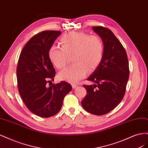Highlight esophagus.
Here are the masks:
<instances>
[{"mask_svg":"<svg viewBox=\"0 0 148 148\" xmlns=\"http://www.w3.org/2000/svg\"><path fill=\"white\" fill-rule=\"evenodd\" d=\"M71 86H72V88H75L76 87H77V84H71Z\"/></svg>","mask_w":148,"mask_h":148,"instance_id":"34e87169","label":"esophagus"}]
</instances>
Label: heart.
<instances>
[{"label": "heart", "mask_w": 148, "mask_h": 148, "mask_svg": "<svg viewBox=\"0 0 148 148\" xmlns=\"http://www.w3.org/2000/svg\"><path fill=\"white\" fill-rule=\"evenodd\" d=\"M60 41L62 48L52 46L49 49V59L58 69L65 68L71 56L74 64L59 73V79L77 83L87 75L88 71L95 70L101 64L104 46L98 36L70 32L62 36Z\"/></svg>", "instance_id": "1"}]
</instances>
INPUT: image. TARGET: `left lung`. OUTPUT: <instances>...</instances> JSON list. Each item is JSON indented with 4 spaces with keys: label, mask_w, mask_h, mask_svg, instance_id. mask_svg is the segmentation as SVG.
I'll return each instance as SVG.
<instances>
[{
    "label": "left lung",
    "mask_w": 148,
    "mask_h": 148,
    "mask_svg": "<svg viewBox=\"0 0 148 148\" xmlns=\"http://www.w3.org/2000/svg\"><path fill=\"white\" fill-rule=\"evenodd\" d=\"M104 43V52L99 65L87 78L93 85H83L87 91L82 101L89 113L102 115L112 110L122 100L129 78L127 52L114 34L103 26H93Z\"/></svg>",
    "instance_id": "1"
}]
</instances>
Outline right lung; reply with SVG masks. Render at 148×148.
<instances>
[{
	"instance_id": "add662e5",
	"label": "right lung",
	"mask_w": 148,
	"mask_h": 148,
	"mask_svg": "<svg viewBox=\"0 0 148 148\" xmlns=\"http://www.w3.org/2000/svg\"><path fill=\"white\" fill-rule=\"evenodd\" d=\"M59 31H44L31 38L20 53L16 68L18 89L27 108L39 117L48 118L59 112L64 98L72 88L62 81L47 86L56 70L48 56Z\"/></svg>"
}]
</instances>
